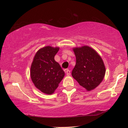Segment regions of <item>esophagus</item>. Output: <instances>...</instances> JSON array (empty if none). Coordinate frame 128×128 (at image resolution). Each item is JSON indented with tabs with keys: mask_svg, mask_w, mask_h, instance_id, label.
Returning a JSON list of instances; mask_svg holds the SVG:
<instances>
[{
	"mask_svg": "<svg viewBox=\"0 0 128 128\" xmlns=\"http://www.w3.org/2000/svg\"><path fill=\"white\" fill-rule=\"evenodd\" d=\"M66 76H70V71L69 70V69H66Z\"/></svg>",
	"mask_w": 128,
	"mask_h": 128,
	"instance_id": "1",
	"label": "esophagus"
}]
</instances>
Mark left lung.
<instances>
[{
	"mask_svg": "<svg viewBox=\"0 0 128 128\" xmlns=\"http://www.w3.org/2000/svg\"><path fill=\"white\" fill-rule=\"evenodd\" d=\"M73 50L76 64L72 72V77L86 90L94 89L103 81L106 73L102 59L89 46L76 47Z\"/></svg>",
	"mask_w": 128,
	"mask_h": 128,
	"instance_id": "1",
	"label": "left lung"
}]
</instances>
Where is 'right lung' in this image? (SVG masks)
Wrapping results in <instances>:
<instances>
[{
	"label": "right lung",
	"instance_id": "1",
	"mask_svg": "<svg viewBox=\"0 0 128 128\" xmlns=\"http://www.w3.org/2000/svg\"><path fill=\"white\" fill-rule=\"evenodd\" d=\"M59 47L46 46L36 52L30 68V77L36 87L44 94H53L65 73L54 57Z\"/></svg>",
	"mask_w": 128,
	"mask_h": 128
}]
</instances>
